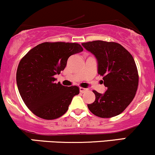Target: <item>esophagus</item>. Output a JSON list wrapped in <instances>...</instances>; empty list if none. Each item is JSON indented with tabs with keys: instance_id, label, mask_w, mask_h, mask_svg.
I'll list each match as a JSON object with an SVG mask.
<instances>
[{
	"instance_id": "1",
	"label": "esophagus",
	"mask_w": 155,
	"mask_h": 155,
	"mask_svg": "<svg viewBox=\"0 0 155 155\" xmlns=\"http://www.w3.org/2000/svg\"><path fill=\"white\" fill-rule=\"evenodd\" d=\"M87 91H88V88H82V87L80 88V92H81V93H85V92H86Z\"/></svg>"
}]
</instances>
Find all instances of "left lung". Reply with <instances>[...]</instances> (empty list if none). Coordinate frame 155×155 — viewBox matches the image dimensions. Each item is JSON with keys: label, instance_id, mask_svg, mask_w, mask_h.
<instances>
[{"label": "left lung", "instance_id": "8db88e82", "mask_svg": "<svg viewBox=\"0 0 155 155\" xmlns=\"http://www.w3.org/2000/svg\"><path fill=\"white\" fill-rule=\"evenodd\" d=\"M97 60L98 73L103 76L104 94L93 91L94 102L88 104L93 114L102 118L117 116L130 104L139 85V74L131 54L114 42L95 41L82 43Z\"/></svg>", "mask_w": 155, "mask_h": 155}]
</instances>
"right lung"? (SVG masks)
Returning a JSON list of instances; mask_svg holds the SVG:
<instances>
[{
	"label": "right lung",
	"instance_id": "1",
	"mask_svg": "<svg viewBox=\"0 0 155 155\" xmlns=\"http://www.w3.org/2000/svg\"><path fill=\"white\" fill-rule=\"evenodd\" d=\"M75 43H43L21 59L16 71V83L21 99L32 113L45 120L62 116L72 98L79 94L78 86L56 83L54 75L64 70L70 56L83 51Z\"/></svg>",
	"mask_w": 155,
	"mask_h": 155
}]
</instances>
